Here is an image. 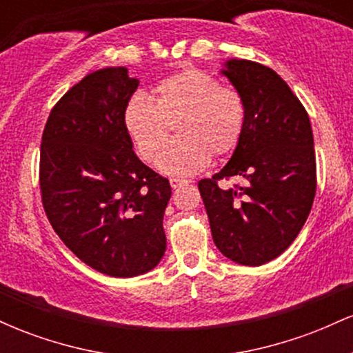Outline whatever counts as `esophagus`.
<instances>
[{
    "label": "esophagus",
    "mask_w": 353,
    "mask_h": 353,
    "mask_svg": "<svg viewBox=\"0 0 353 353\" xmlns=\"http://www.w3.org/2000/svg\"><path fill=\"white\" fill-rule=\"evenodd\" d=\"M169 182H171V188H172V189H177V188H181V185L189 184L190 181H188V179H179V177H171V179H169Z\"/></svg>",
    "instance_id": "obj_1"
}]
</instances>
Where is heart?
I'll use <instances>...</instances> for the list:
<instances>
[{"instance_id": "b5f03b06", "label": "heart", "mask_w": 353, "mask_h": 353, "mask_svg": "<svg viewBox=\"0 0 353 353\" xmlns=\"http://www.w3.org/2000/svg\"><path fill=\"white\" fill-rule=\"evenodd\" d=\"M178 119L174 141L157 157L165 174L190 176L210 157L232 152L244 131L241 94L199 70H182L161 79L151 98L136 92L123 109V125L137 154L152 161L167 139V121Z\"/></svg>"}]
</instances>
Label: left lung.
<instances>
[{"label":"left lung","mask_w":353,"mask_h":353,"mask_svg":"<svg viewBox=\"0 0 353 353\" xmlns=\"http://www.w3.org/2000/svg\"><path fill=\"white\" fill-rule=\"evenodd\" d=\"M221 74L244 103V131L221 172L197 185L214 244L230 261L255 267L279 257L309 217L317 188L314 136L305 108L274 70L229 59ZM230 175L246 184L219 188Z\"/></svg>","instance_id":"1"}]
</instances>
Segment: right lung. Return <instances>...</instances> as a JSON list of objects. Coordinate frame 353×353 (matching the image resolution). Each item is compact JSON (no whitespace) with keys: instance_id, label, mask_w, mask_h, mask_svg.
<instances>
[{"instance_id":"right-lung-1","label":"right lung","mask_w":353,"mask_h":353,"mask_svg":"<svg viewBox=\"0 0 353 353\" xmlns=\"http://www.w3.org/2000/svg\"><path fill=\"white\" fill-rule=\"evenodd\" d=\"M137 86L124 66L84 76L52 108L41 139L39 185L52 229L111 277L149 272L165 252L171 184L141 163L123 125Z\"/></svg>"}]
</instances>
